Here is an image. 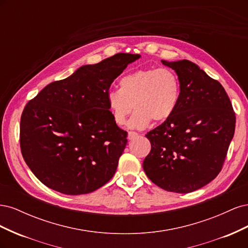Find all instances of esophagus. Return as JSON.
Masks as SVG:
<instances>
[{"instance_id":"1","label":"esophagus","mask_w":248,"mask_h":248,"mask_svg":"<svg viewBox=\"0 0 248 248\" xmlns=\"http://www.w3.org/2000/svg\"><path fill=\"white\" fill-rule=\"evenodd\" d=\"M138 136H139V133L136 132V131H129V132H128V139H129V140L136 139Z\"/></svg>"}]
</instances>
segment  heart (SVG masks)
Returning a JSON list of instances; mask_svg holds the SVG:
<instances>
[{
	"label": "heart",
	"instance_id": "b5f03b06",
	"mask_svg": "<svg viewBox=\"0 0 248 248\" xmlns=\"http://www.w3.org/2000/svg\"><path fill=\"white\" fill-rule=\"evenodd\" d=\"M119 85L120 89L107 94L110 116L121 126L134 108L128 125L136 129L146 128L152 120L167 121L174 115L181 97L179 78L167 67L133 71L120 79Z\"/></svg>",
	"mask_w": 248,
	"mask_h": 248
}]
</instances>
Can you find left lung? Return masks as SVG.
I'll list each match as a JSON object with an SVG mask.
<instances>
[{
    "instance_id": "obj_1",
    "label": "left lung",
    "mask_w": 248,
    "mask_h": 248,
    "mask_svg": "<svg viewBox=\"0 0 248 248\" xmlns=\"http://www.w3.org/2000/svg\"><path fill=\"white\" fill-rule=\"evenodd\" d=\"M162 64L181 85L179 106L146 137L151 151L142 162L148 178L178 193L197 190L219 174L234 137L236 116L226 90L188 60Z\"/></svg>"
}]
</instances>
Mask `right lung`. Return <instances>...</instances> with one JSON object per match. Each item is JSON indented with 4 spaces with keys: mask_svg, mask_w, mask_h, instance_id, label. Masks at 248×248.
I'll return each mask as SVG.
<instances>
[{
    "mask_svg": "<svg viewBox=\"0 0 248 248\" xmlns=\"http://www.w3.org/2000/svg\"><path fill=\"white\" fill-rule=\"evenodd\" d=\"M140 55L116 54L50 82L20 118V150L28 167L49 188L70 196L100 188L115 175L127 132L107 103L111 82Z\"/></svg>",
    "mask_w": 248,
    "mask_h": 248,
    "instance_id": "obj_1",
    "label": "right lung"
}]
</instances>
